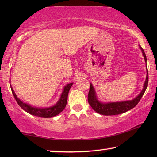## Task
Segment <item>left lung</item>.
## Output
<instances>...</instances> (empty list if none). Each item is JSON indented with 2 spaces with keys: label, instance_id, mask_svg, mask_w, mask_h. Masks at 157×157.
Segmentation results:
<instances>
[{
  "label": "left lung",
  "instance_id": "left-lung-1",
  "mask_svg": "<svg viewBox=\"0 0 157 157\" xmlns=\"http://www.w3.org/2000/svg\"><path fill=\"white\" fill-rule=\"evenodd\" d=\"M140 47L141 51H142L143 56L144 57V60L147 63V56L144 51L143 48ZM147 77H146V81L144 85V88L141 93L134 98L133 100L126 101H120V102H109V103H101L98 100L97 96H96V91L93 85L90 83V89L88 94V101H89L90 106L92 107L96 112L100 114L105 116H112V115H118L120 113H125L128 110L134 108L138 104L139 101L142 97L144 94L148 86V82H149V75H148V70L147 68Z\"/></svg>",
  "mask_w": 157,
  "mask_h": 157
}]
</instances>
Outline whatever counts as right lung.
<instances>
[{
	"instance_id": "1",
	"label": "right lung",
	"mask_w": 157,
	"mask_h": 157,
	"mask_svg": "<svg viewBox=\"0 0 157 157\" xmlns=\"http://www.w3.org/2000/svg\"><path fill=\"white\" fill-rule=\"evenodd\" d=\"M72 85L73 83H71L65 86L63 88V91L62 92L61 98H60L59 101H58L54 106L48 107V108H36V107L31 106V105L23 103L22 101H21L18 97H17L16 94H15L13 88H11L13 95L14 98H16L17 103H18V104L23 109V110L30 113V114L36 116V117L42 118H51L59 114V113L65 109L66 104H67L68 92H69V90Z\"/></svg>"
}]
</instances>
